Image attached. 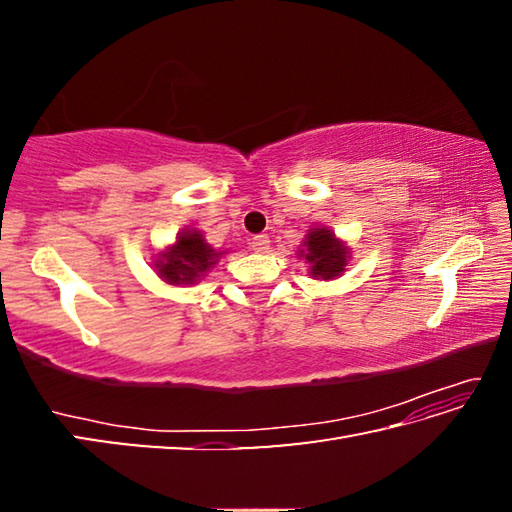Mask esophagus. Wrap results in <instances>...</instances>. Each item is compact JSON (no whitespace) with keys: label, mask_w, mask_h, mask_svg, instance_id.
I'll use <instances>...</instances> for the list:
<instances>
[{"label":"esophagus","mask_w":512,"mask_h":512,"mask_svg":"<svg viewBox=\"0 0 512 512\" xmlns=\"http://www.w3.org/2000/svg\"><path fill=\"white\" fill-rule=\"evenodd\" d=\"M250 246H253L255 253H266L268 246H271V239H268L266 235H255L253 239H250Z\"/></svg>","instance_id":"1"}]
</instances>
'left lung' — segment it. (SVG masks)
<instances>
[{"instance_id":"left-lung-1","label":"left lung","mask_w":512,"mask_h":512,"mask_svg":"<svg viewBox=\"0 0 512 512\" xmlns=\"http://www.w3.org/2000/svg\"><path fill=\"white\" fill-rule=\"evenodd\" d=\"M300 257L309 262V273L316 280H334L339 277L350 259V248L341 239L334 237L332 230L327 228H311L309 235L302 241Z\"/></svg>"}]
</instances>
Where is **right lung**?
Wrapping results in <instances>:
<instances>
[{"label":"right lung","instance_id":"obj_1","mask_svg":"<svg viewBox=\"0 0 512 512\" xmlns=\"http://www.w3.org/2000/svg\"><path fill=\"white\" fill-rule=\"evenodd\" d=\"M221 250H214L198 230H185L155 259V271L167 284H196L219 262Z\"/></svg>","mask_w":512,"mask_h":512}]
</instances>
